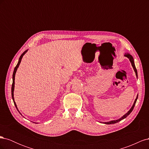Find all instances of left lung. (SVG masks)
<instances>
[{
    "label": "left lung",
    "mask_w": 149,
    "mask_h": 149,
    "mask_svg": "<svg viewBox=\"0 0 149 149\" xmlns=\"http://www.w3.org/2000/svg\"><path fill=\"white\" fill-rule=\"evenodd\" d=\"M124 56L128 58L129 59V60H130V63H131V65H132V67H133V69H134V71H135V73H136V76H137V69H136V66H135V64H134V58H133L132 56L131 55H130V54H129V53H125L124 54ZM137 98H138V95L137 96L136 100H135L134 102V104H133V105H132V107L130 108V110L127 112V113H126L125 114H124L123 117H121V118H120V119H118V120H111V121H109V122H105V123H104V124H115V123H119V121H120V120H122L123 119H125V118H127V116L130 114V112H131L132 111V110L134 109V106H135V104H136V101H137ZM100 123H101V122H100Z\"/></svg>",
    "instance_id": "left-lung-1"
}]
</instances>
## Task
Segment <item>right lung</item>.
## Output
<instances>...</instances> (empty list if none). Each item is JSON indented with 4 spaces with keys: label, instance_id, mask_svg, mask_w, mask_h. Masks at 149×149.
I'll use <instances>...</instances> for the list:
<instances>
[{
    "label": "right lung",
    "instance_id": "obj_1",
    "mask_svg": "<svg viewBox=\"0 0 149 149\" xmlns=\"http://www.w3.org/2000/svg\"><path fill=\"white\" fill-rule=\"evenodd\" d=\"M27 51H28V49H26V50H25L23 53H22V55H21V56H20L19 61H18V63H17V65H16V66L15 67L14 70H13V75H12L13 82H12V100H13V103H14V104H15V107H16V108H17V111H19H19L18 110V108H17V104H16V103H15V101H14V97H13V91H14V87H15V73H16V71H17V68H19V65H20L21 60H22V57H23V56L25 55V54L26 52H27ZM19 113L21 114V113H20V112H19ZM21 115H22V114H21Z\"/></svg>",
    "mask_w": 149,
    "mask_h": 149
}]
</instances>
